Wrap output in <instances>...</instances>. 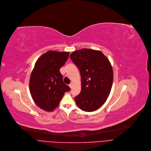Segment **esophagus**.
<instances>
[{"mask_svg":"<svg viewBox=\"0 0 151 151\" xmlns=\"http://www.w3.org/2000/svg\"><path fill=\"white\" fill-rule=\"evenodd\" d=\"M69 87L70 88H73V83H70L69 85Z\"/></svg>","mask_w":151,"mask_h":151,"instance_id":"1","label":"esophagus"}]
</instances>
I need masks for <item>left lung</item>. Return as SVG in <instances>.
Here are the masks:
<instances>
[{"label":"left lung","instance_id":"left-lung-1","mask_svg":"<svg viewBox=\"0 0 151 151\" xmlns=\"http://www.w3.org/2000/svg\"><path fill=\"white\" fill-rule=\"evenodd\" d=\"M70 58L80 70L81 91L74 98L77 105L86 112L101 107L108 98L113 82V70L107 57L99 50H76Z\"/></svg>","mask_w":151,"mask_h":151}]
</instances>
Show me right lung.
Instances as JSON below:
<instances>
[{
  "label": "right lung",
  "instance_id": "add662e5",
  "mask_svg": "<svg viewBox=\"0 0 151 151\" xmlns=\"http://www.w3.org/2000/svg\"><path fill=\"white\" fill-rule=\"evenodd\" d=\"M69 55V52L50 50L35 62L29 80L30 93L35 103L45 111L56 108L65 92L70 90L60 72Z\"/></svg>",
  "mask_w": 151,
  "mask_h": 151
}]
</instances>
